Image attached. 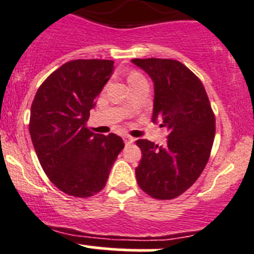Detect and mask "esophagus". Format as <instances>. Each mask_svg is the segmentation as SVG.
<instances>
[{
	"instance_id": "esophagus-1",
	"label": "esophagus",
	"mask_w": 254,
	"mask_h": 254,
	"mask_svg": "<svg viewBox=\"0 0 254 254\" xmlns=\"http://www.w3.org/2000/svg\"><path fill=\"white\" fill-rule=\"evenodd\" d=\"M124 140H125V144H126V145H129V144H132L133 142H134V138L129 137V135H125V137H124Z\"/></svg>"
}]
</instances>
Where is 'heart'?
Wrapping results in <instances>:
<instances>
[{"mask_svg":"<svg viewBox=\"0 0 254 254\" xmlns=\"http://www.w3.org/2000/svg\"><path fill=\"white\" fill-rule=\"evenodd\" d=\"M142 77H143V76L139 74V72L133 71V72H130L129 75H128V82H129V84H132V82L137 81V80L142 79Z\"/></svg>","mask_w":254,"mask_h":254,"instance_id":"b5f03b06","label":"heart"}]
</instances>
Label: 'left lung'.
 <instances>
[{
    "label": "left lung",
    "mask_w": 254,
    "mask_h": 254,
    "mask_svg": "<svg viewBox=\"0 0 254 254\" xmlns=\"http://www.w3.org/2000/svg\"><path fill=\"white\" fill-rule=\"evenodd\" d=\"M154 84L153 122L167 127L164 147L147 139L135 144L142 159L135 168L140 189L170 200L182 195L204 170L215 138V116L199 77L178 60L132 59Z\"/></svg>",
    "instance_id": "left-lung-1"
}]
</instances>
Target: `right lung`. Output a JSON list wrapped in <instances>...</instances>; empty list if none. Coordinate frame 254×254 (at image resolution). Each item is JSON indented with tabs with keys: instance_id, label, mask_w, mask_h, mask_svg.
I'll return each mask as SVG.
<instances>
[{
	"instance_id": "add662e5",
	"label": "right lung",
	"mask_w": 254,
	"mask_h": 254,
	"mask_svg": "<svg viewBox=\"0 0 254 254\" xmlns=\"http://www.w3.org/2000/svg\"><path fill=\"white\" fill-rule=\"evenodd\" d=\"M112 72V60L67 62L45 79L32 104L29 133L39 163L50 182L71 196L101 191L125 147L117 134L86 126Z\"/></svg>"
}]
</instances>
